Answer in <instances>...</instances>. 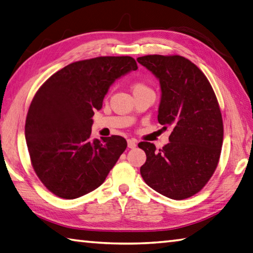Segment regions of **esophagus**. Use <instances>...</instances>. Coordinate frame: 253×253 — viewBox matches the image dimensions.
I'll return each instance as SVG.
<instances>
[{"instance_id":"esophagus-1","label":"esophagus","mask_w":253,"mask_h":253,"mask_svg":"<svg viewBox=\"0 0 253 253\" xmlns=\"http://www.w3.org/2000/svg\"><path fill=\"white\" fill-rule=\"evenodd\" d=\"M135 146H136V141L134 139L127 140V147H130V149H134Z\"/></svg>"}]
</instances>
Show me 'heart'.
<instances>
[{"label": "heart", "mask_w": 253, "mask_h": 253, "mask_svg": "<svg viewBox=\"0 0 253 253\" xmlns=\"http://www.w3.org/2000/svg\"><path fill=\"white\" fill-rule=\"evenodd\" d=\"M132 90H133V92H136V91H143V90H151V89L149 88V85H147L145 83L136 82L133 84Z\"/></svg>", "instance_id": "obj_1"}]
</instances>
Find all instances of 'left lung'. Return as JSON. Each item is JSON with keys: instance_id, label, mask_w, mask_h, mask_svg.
Instances as JSON below:
<instances>
[{"instance_id": "8db88e82", "label": "left lung", "mask_w": 253, "mask_h": 253, "mask_svg": "<svg viewBox=\"0 0 253 253\" xmlns=\"http://www.w3.org/2000/svg\"><path fill=\"white\" fill-rule=\"evenodd\" d=\"M160 79V125L171 126L169 143L156 150L140 142L146 161L144 182L164 196L182 201L205 187L217 169L223 140L221 111L203 71L179 55H147L136 59Z\"/></svg>"}]
</instances>
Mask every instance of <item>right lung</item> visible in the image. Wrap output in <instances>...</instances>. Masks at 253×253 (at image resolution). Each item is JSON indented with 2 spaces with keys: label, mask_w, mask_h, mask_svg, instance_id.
Masks as SVG:
<instances>
[{
  "label": "right lung",
  "mask_w": 253,
  "mask_h": 253,
  "mask_svg": "<svg viewBox=\"0 0 253 253\" xmlns=\"http://www.w3.org/2000/svg\"><path fill=\"white\" fill-rule=\"evenodd\" d=\"M137 65L130 56L75 61L51 75L28 109L25 137L31 163L45 187L75 199L101 185L126 149L125 137L92 141V116L113 82Z\"/></svg>",
  "instance_id": "right-lung-1"
}]
</instances>
